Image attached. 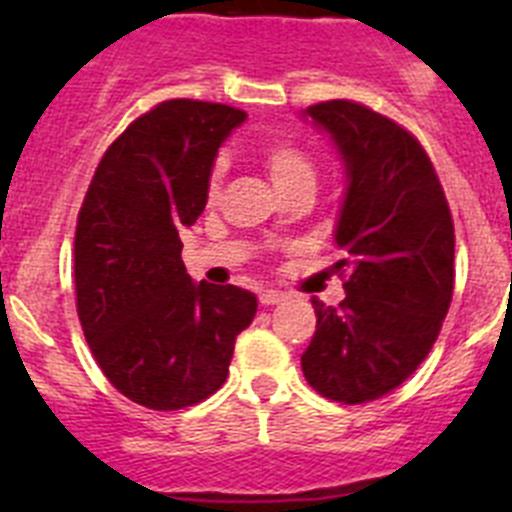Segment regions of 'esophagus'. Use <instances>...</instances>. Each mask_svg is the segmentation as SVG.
I'll return each instance as SVG.
<instances>
[{
	"label": "esophagus",
	"instance_id": "34e87169",
	"mask_svg": "<svg viewBox=\"0 0 512 512\" xmlns=\"http://www.w3.org/2000/svg\"><path fill=\"white\" fill-rule=\"evenodd\" d=\"M284 300H287V295H284V292H279V289H266V292H261L259 295V302L264 307L279 305V302H284Z\"/></svg>",
	"mask_w": 512,
	"mask_h": 512
}]
</instances>
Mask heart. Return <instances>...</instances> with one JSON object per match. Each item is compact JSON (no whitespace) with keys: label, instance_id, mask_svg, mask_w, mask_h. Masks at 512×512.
Instances as JSON below:
<instances>
[{"label":"heart","instance_id":"obj_1","mask_svg":"<svg viewBox=\"0 0 512 512\" xmlns=\"http://www.w3.org/2000/svg\"><path fill=\"white\" fill-rule=\"evenodd\" d=\"M261 156H264V166L269 171L271 182H274V187L282 194L297 187H315V179H318L315 161L297 143L277 140V143H269ZM220 176H223V166L217 164L210 179V194H217V189H220Z\"/></svg>","mask_w":512,"mask_h":512}]
</instances>
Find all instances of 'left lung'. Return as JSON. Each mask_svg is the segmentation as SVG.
<instances>
[{"mask_svg":"<svg viewBox=\"0 0 512 512\" xmlns=\"http://www.w3.org/2000/svg\"><path fill=\"white\" fill-rule=\"evenodd\" d=\"M302 117L328 135L346 174L333 230L346 300L312 297L318 325L302 374L328 400L359 405L400 387L436 343L454 295V223L431 158L390 117L346 99Z\"/></svg>","mask_w":512,"mask_h":512,"instance_id":"8db88e82","label":"left lung"}]
</instances>
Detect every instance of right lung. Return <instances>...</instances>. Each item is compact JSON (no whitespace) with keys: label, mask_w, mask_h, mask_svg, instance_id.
<instances>
[{"label":"right lung","mask_w":512,"mask_h":512,"mask_svg":"<svg viewBox=\"0 0 512 512\" xmlns=\"http://www.w3.org/2000/svg\"><path fill=\"white\" fill-rule=\"evenodd\" d=\"M243 120L228 104H156L107 148L81 205V328L104 377L143 408L182 410L220 390L259 307L248 289L192 282L179 241L205 210L217 148Z\"/></svg>","instance_id":"add662e5"}]
</instances>
